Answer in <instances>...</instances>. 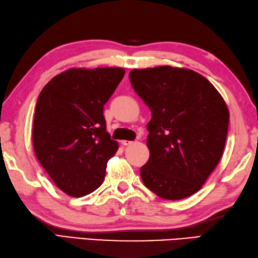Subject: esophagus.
Listing matches in <instances>:
<instances>
[{"label":"esophagus","instance_id":"1","mask_svg":"<svg viewBox=\"0 0 258 258\" xmlns=\"http://www.w3.org/2000/svg\"><path fill=\"white\" fill-rule=\"evenodd\" d=\"M121 144H122V146H129V145L133 144V141H129V140H122V141H121Z\"/></svg>","mask_w":258,"mask_h":258}]
</instances>
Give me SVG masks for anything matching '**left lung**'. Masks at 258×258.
<instances>
[{"mask_svg": "<svg viewBox=\"0 0 258 258\" xmlns=\"http://www.w3.org/2000/svg\"><path fill=\"white\" fill-rule=\"evenodd\" d=\"M129 78L151 110L150 156L140 169L145 186L168 201L194 195L223 156L229 122L223 97L206 78L185 68L134 69Z\"/></svg>", "mask_w": 258, "mask_h": 258, "instance_id": "obj_1", "label": "left lung"}]
</instances>
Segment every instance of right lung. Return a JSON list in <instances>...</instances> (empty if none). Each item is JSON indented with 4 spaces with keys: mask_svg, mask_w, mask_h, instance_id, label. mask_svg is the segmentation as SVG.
I'll return each mask as SVG.
<instances>
[{
    "mask_svg": "<svg viewBox=\"0 0 258 258\" xmlns=\"http://www.w3.org/2000/svg\"><path fill=\"white\" fill-rule=\"evenodd\" d=\"M124 76L122 68H73L46 83L36 101L32 130L36 158L72 197L101 186L119 146L106 130L103 106Z\"/></svg>",
    "mask_w": 258,
    "mask_h": 258,
    "instance_id": "right-lung-1",
    "label": "right lung"
}]
</instances>
